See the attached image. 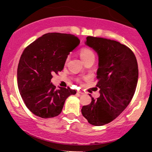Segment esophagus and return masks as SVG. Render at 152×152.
I'll use <instances>...</instances> for the list:
<instances>
[{
  "instance_id": "34e87169",
  "label": "esophagus",
  "mask_w": 152,
  "mask_h": 152,
  "mask_svg": "<svg viewBox=\"0 0 152 152\" xmlns=\"http://www.w3.org/2000/svg\"><path fill=\"white\" fill-rule=\"evenodd\" d=\"M77 93L78 94H84V93H83V91H78Z\"/></svg>"
}]
</instances>
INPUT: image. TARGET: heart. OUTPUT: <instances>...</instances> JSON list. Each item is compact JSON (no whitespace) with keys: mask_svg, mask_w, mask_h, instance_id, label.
I'll return each mask as SVG.
<instances>
[{"mask_svg":"<svg viewBox=\"0 0 152 152\" xmlns=\"http://www.w3.org/2000/svg\"><path fill=\"white\" fill-rule=\"evenodd\" d=\"M80 56L83 62H86L87 61L90 60V59L95 58V56H94V53L93 50L90 49L89 48H87V47H83L80 50ZM69 57L68 56L66 58V62H67L69 61Z\"/></svg>","mask_w":152,"mask_h":152,"instance_id":"heart-1","label":"heart"}]
</instances>
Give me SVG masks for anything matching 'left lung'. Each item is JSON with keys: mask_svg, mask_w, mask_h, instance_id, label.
<instances>
[{"mask_svg": "<svg viewBox=\"0 0 152 152\" xmlns=\"http://www.w3.org/2000/svg\"><path fill=\"white\" fill-rule=\"evenodd\" d=\"M86 45L96 52L99 69L96 86L100 96L81 109L82 115L94 126H103L121 114L137 88V61L129 48L113 40L88 36Z\"/></svg>", "mask_w": 152, "mask_h": 152, "instance_id": "obj_1", "label": "left lung"}]
</instances>
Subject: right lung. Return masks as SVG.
I'll list each match as a JSON object with an SVG mask.
<instances>
[{
	"label": "right lung",
	"instance_id": "1",
	"mask_svg": "<svg viewBox=\"0 0 152 152\" xmlns=\"http://www.w3.org/2000/svg\"><path fill=\"white\" fill-rule=\"evenodd\" d=\"M79 43L74 35L48 33L23 50L17 70L18 86L26 106L36 116H57L66 99L76 94L69 87L56 89L50 80L64 69L68 55Z\"/></svg>",
	"mask_w": 152,
	"mask_h": 152
}]
</instances>
